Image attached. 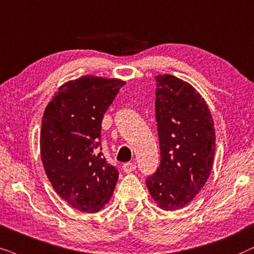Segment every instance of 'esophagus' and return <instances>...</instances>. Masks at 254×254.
I'll use <instances>...</instances> for the list:
<instances>
[{
	"mask_svg": "<svg viewBox=\"0 0 254 254\" xmlns=\"http://www.w3.org/2000/svg\"><path fill=\"white\" fill-rule=\"evenodd\" d=\"M136 168L137 166L134 164H132V162H125L123 165V171L125 173H131V172H133Z\"/></svg>",
	"mask_w": 254,
	"mask_h": 254,
	"instance_id": "obj_1",
	"label": "esophagus"
}]
</instances>
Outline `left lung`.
Returning <instances> with one entry per match:
<instances>
[{"label": "left lung", "mask_w": 254, "mask_h": 254, "mask_svg": "<svg viewBox=\"0 0 254 254\" xmlns=\"http://www.w3.org/2000/svg\"><path fill=\"white\" fill-rule=\"evenodd\" d=\"M155 82L160 164L146 187L159 208L172 211L186 207L207 182L215 127L207 103L188 82L170 74L157 75Z\"/></svg>", "instance_id": "left-lung-1"}]
</instances>
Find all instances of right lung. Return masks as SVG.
<instances>
[{
    "mask_svg": "<svg viewBox=\"0 0 254 254\" xmlns=\"http://www.w3.org/2000/svg\"><path fill=\"white\" fill-rule=\"evenodd\" d=\"M125 82L84 75L59 88L46 106L40 155L54 190L73 208L97 212L108 203L118 171L103 157L101 124Z\"/></svg>",
    "mask_w": 254,
    "mask_h": 254,
    "instance_id": "right-lung-1",
    "label": "right lung"
}]
</instances>
